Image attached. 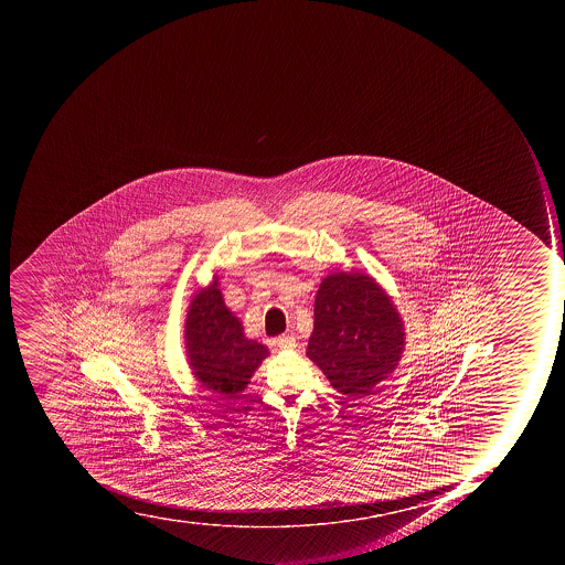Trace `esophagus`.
<instances>
[{"label":"esophagus","mask_w":565,"mask_h":565,"mask_svg":"<svg viewBox=\"0 0 565 565\" xmlns=\"http://www.w3.org/2000/svg\"><path fill=\"white\" fill-rule=\"evenodd\" d=\"M276 344L280 350H294V348L297 347V341H295V338H291V335H279V338L276 339Z\"/></svg>","instance_id":"obj_1"}]
</instances>
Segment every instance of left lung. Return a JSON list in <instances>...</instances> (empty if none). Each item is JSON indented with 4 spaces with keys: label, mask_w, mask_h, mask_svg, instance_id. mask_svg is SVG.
<instances>
[{
    "label": "left lung",
    "mask_w": 565,
    "mask_h": 565,
    "mask_svg": "<svg viewBox=\"0 0 565 565\" xmlns=\"http://www.w3.org/2000/svg\"><path fill=\"white\" fill-rule=\"evenodd\" d=\"M403 344L399 312L373 277L338 271L321 280L307 356L335 391L350 399L374 394L396 369Z\"/></svg>",
    "instance_id": "obj_1"
}]
</instances>
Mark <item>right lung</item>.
Instances as JSON below:
<instances>
[{"instance_id": "right-lung-1", "label": "right lung", "mask_w": 565, "mask_h": 565, "mask_svg": "<svg viewBox=\"0 0 565 565\" xmlns=\"http://www.w3.org/2000/svg\"><path fill=\"white\" fill-rule=\"evenodd\" d=\"M185 344L196 379L218 396L235 397L244 391L268 355L267 348L245 338L241 321L224 306L217 279L192 300Z\"/></svg>"}]
</instances>
